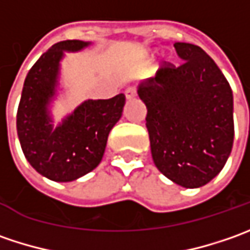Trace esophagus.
<instances>
[{
	"label": "esophagus",
	"instance_id": "esophagus-1",
	"mask_svg": "<svg viewBox=\"0 0 250 250\" xmlns=\"http://www.w3.org/2000/svg\"><path fill=\"white\" fill-rule=\"evenodd\" d=\"M125 96H126V99H133V97H135V96H136V89H135V87H132V86H130V87H128V89H126V90H125Z\"/></svg>",
	"mask_w": 250,
	"mask_h": 250
}]
</instances>
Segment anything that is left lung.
<instances>
[{
  "mask_svg": "<svg viewBox=\"0 0 250 250\" xmlns=\"http://www.w3.org/2000/svg\"><path fill=\"white\" fill-rule=\"evenodd\" d=\"M178 66L164 62L140 83L156 167L184 188H200L226 166L234 143V99L216 62L199 45L174 44Z\"/></svg>",
  "mask_w": 250,
  "mask_h": 250,
  "instance_id": "8db88e82",
  "label": "left lung"
}]
</instances>
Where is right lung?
Returning a JSON list of instances; mask_svg holds the SVG:
<instances>
[{"mask_svg": "<svg viewBox=\"0 0 250 250\" xmlns=\"http://www.w3.org/2000/svg\"><path fill=\"white\" fill-rule=\"evenodd\" d=\"M90 43L65 40L36 61L24 79L16 114V130L26 160L45 178L69 182L100 164L108 133L125 105L121 93L108 100H86L54 128L48 103L55 94L63 51H79Z\"/></svg>", "mask_w": 250, "mask_h": 250, "instance_id": "obj_1", "label": "right lung"}]
</instances>
